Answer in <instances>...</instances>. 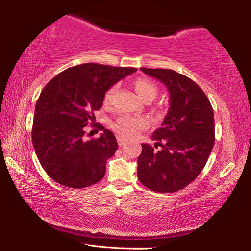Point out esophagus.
I'll return each mask as SVG.
<instances>
[{"label": "esophagus", "instance_id": "obj_1", "mask_svg": "<svg viewBox=\"0 0 251 251\" xmlns=\"http://www.w3.org/2000/svg\"><path fill=\"white\" fill-rule=\"evenodd\" d=\"M126 142H127V139H126L125 137H122V136H117V143H118V145L123 146Z\"/></svg>", "mask_w": 251, "mask_h": 251}]
</instances>
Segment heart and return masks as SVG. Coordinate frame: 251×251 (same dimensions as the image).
Here are the masks:
<instances>
[{
  "instance_id": "1",
  "label": "heart",
  "mask_w": 251,
  "mask_h": 251,
  "mask_svg": "<svg viewBox=\"0 0 251 251\" xmlns=\"http://www.w3.org/2000/svg\"><path fill=\"white\" fill-rule=\"evenodd\" d=\"M134 88L137 95L141 97L145 103H151L152 100L158 94V88L156 85L151 82V80L147 78H137L134 82ZM117 91V85H113L110 86L107 91H106L104 95V104L110 105L115 96V93ZM147 126V121L143 117H131V116H125L121 117L114 123L113 128L115 129L118 134L123 137H134L137 134L141 133Z\"/></svg>"
}]
</instances>
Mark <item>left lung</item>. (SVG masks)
<instances>
[{"label": "left lung", "instance_id": "1", "mask_svg": "<svg viewBox=\"0 0 251 251\" xmlns=\"http://www.w3.org/2000/svg\"><path fill=\"white\" fill-rule=\"evenodd\" d=\"M141 70L167 87L169 108L151 135L155 148L161 150L142 144L137 177L154 192H178L196 179L207 163L215 143L214 110L201 88L187 76L173 70Z\"/></svg>", "mask_w": 251, "mask_h": 251}]
</instances>
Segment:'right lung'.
<instances>
[{"instance_id":"right-lung-1","label":"right lung","mask_w":251,"mask_h":251,"mask_svg":"<svg viewBox=\"0 0 251 251\" xmlns=\"http://www.w3.org/2000/svg\"><path fill=\"white\" fill-rule=\"evenodd\" d=\"M137 71L86 63L70 67L46 84L36 101L32 142L46 174L57 184L85 188L103 179L106 161L117 151L112 131L84 141L85 126L95 122L104 95L118 80ZM96 124H93L95 126Z\"/></svg>"}]
</instances>
